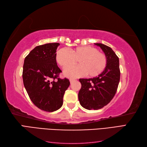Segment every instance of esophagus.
Instances as JSON below:
<instances>
[{
    "instance_id": "34e87169",
    "label": "esophagus",
    "mask_w": 147,
    "mask_h": 147,
    "mask_svg": "<svg viewBox=\"0 0 147 147\" xmlns=\"http://www.w3.org/2000/svg\"><path fill=\"white\" fill-rule=\"evenodd\" d=\"M69 81H70V83H72L73 82H74V81H76V80H74V79H70V80H69Z\"/></svg>"
}]
</instances>
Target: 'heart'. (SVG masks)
Masks as SVG:
<instances>
[{
  "label": "heart",
  "instance_id": "1",
  "mask_svg": "<svg viewBox=\"0 0 147 147\" xmlns=\"http://www.w3.org/2000/svg\"><path fill=\"white\" fill-rule=\"evenodd\" d=\"M55 59L57 63L65 69L76 63L79 66L64 71L65 76L76 78L86 74L89 77L98 76L107 65V57L104 54L92 46L78 47L75 49H61L57 52Z\"/></svg>",
  "mask_w": 147,
  "mask_h": 147
}]
</instances>
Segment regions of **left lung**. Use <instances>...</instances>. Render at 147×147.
Masks as SVG:
<instances>
[{
  "mask_svg": "<svg viewBox=\"0 0 147 147\" xmlns=\"http://www.w3.org/2000/svg\"><path fill=\"white\" fill-rule=\"evenodd\" d=\"M105 53L107 65L98 76L89 79H80L82 84L78 93L81 105L88 110H98L107 105L117 92L120 80L119 57L109 47L96 43Z\"/></svg>",
  "mask_w": 147,
  "mask_h": 147,
  "instance_id": "8db88e82",
  "label": "left lung"
}]
</instances>
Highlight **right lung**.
Here are the masks:
<instances>
[{
	"label": "right lung",
	"instance_id": "right-lung-1",
	"mask_svg": "<svg viewBox=\"0 0 147 147\" xmlns=\"http://www.w3.org/2000/svg\"><path fill=\"white\" fill-rule=\"evenodd\" d=\"M59 43L36 46L25 57L23 80L30 98L37 107L54 112L63 104L65 91L70 85L68 79H61L56 62Z\"/></svg>",
	"mask_w": 147,
	"mask_h": 147
}]
</instances>
